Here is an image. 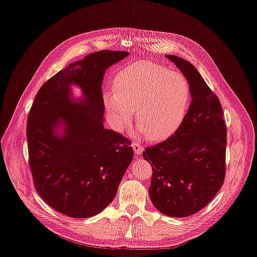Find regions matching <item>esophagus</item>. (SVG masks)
<instances>
[{"instance_id":"esophagus-1","label":"esophagus","mask_w":257,"mask_h":257,"mask_svg":"<svg viewBox=\"0 0 257 257\" xmlns=\"http://www.w3.org/2000/svg\"><path fill=\"white\" fill-rule=\"evenodd\" d=\"M132 147H133L135 153L138 154V155L141 154V153L143 152V150H144V147H143L142 145H140L139 143H136V142H133V143H132Z\"/></svg>"}]
</instances>
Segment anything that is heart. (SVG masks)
<instances>
[{"label":"heart","instance_id":"heart-1","mask_svg":"<svg viewBox=\"0 0 257 257\" xmlns=\"http://www.w3.org/2000/svg\"><path fill=\"white\" fill-rule=\"evenodd\" d=\"M114 129L122 130L136 111V123L151 140L173 135L182 125L190 102V89L179 73L152 62H136L115 78V93L104 95Z\"/></svg>","mask_w":257,"mask_h":257}]
</instances>
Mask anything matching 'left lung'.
<instances>
[{"instance_id":"8db88e82","label":"left lung","mask_w":257,"mask_h":257,"mask_svg":"<svg viewBox=\"0 0 257 257\" xmlns=\"http://www.w3.org/2000/svg\"><path fill=\"white\" fill-rule=\"evenodd\" d=\"M190 84L192 102L174 135L146 147L152 166L149 196L162 214L183 218L205 208L223 186L227 129L218 97L188 60L166 55Z\"/></svg>"}]
</instances>
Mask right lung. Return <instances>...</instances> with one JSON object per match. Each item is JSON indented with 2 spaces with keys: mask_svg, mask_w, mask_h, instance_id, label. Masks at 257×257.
<instances>
[{
  "mask_svg": "<svg viewBox=\"0 0 257 257\" xmlns=\"http://www.w3.org/2000/svg\"><path fill=\"white\" fill-rule=\"evenodd\" d=\"M128 54L101 50L70 63L42 85L29 112V166L35 190L48 206L68 217L102 212L114 200L132 161L131 141L103 124L105 71ZM71 84L81 88L82 99H71Z\"/></svg>",
  "mask_w": 257,
  "mask_h": 257,
  "instance_id": "1",
  "label": "right lung"
}]
</instances>
